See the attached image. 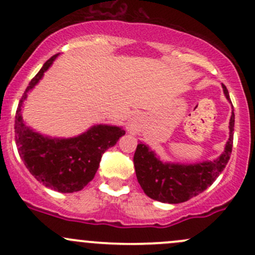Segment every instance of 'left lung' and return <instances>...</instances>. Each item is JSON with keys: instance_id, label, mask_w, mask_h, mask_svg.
<instances>
[{"instance_id": "1", "label": "left lung", "mask_w": 255, "mask_h": 255, "mask_svg": "<svg viewBox=\"0 0 255 255\" xmlns=\"http://www.w3.org/2000/svg\"><path fill=\"white\" fill-rule=\"evenodd\" d=\"M223 92L231 102L228 90L222 85ZM235 110L230 120V138L225 150L215 160L194 164L163 161L148 144L140 142L135 149L134 169L137 180L144 194L164 204H181L204 192L215 182L230 160L235 130Z\"/></svg>"}]
</instances>
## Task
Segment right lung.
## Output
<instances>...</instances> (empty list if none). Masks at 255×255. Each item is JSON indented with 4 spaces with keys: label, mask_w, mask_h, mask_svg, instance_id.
Segmentation results:
<instances>
[{
    "label": "right lung",
    "mask_w": 255,
    "mask_h": 255,
    "mask_svg": "<svg viewBox=\"0 0 255 255\" xmlns=\"http://www.w3.org/2000/svg\"><path fill=\"white\" fill-rule=\"evenodd\" d=\"M58 56L55 54L45 61L25 89L18 104L14 132L18 153L29 173L44 186L71 194L82 190L94 179L102 154L115 145L126 130L118 126L94 125L75 137L58 138L37 132L25 123L22 107L28 94L39 84Z\"/></svg>",
    "instance_id": "right-lung-1"
}]
</instances>
